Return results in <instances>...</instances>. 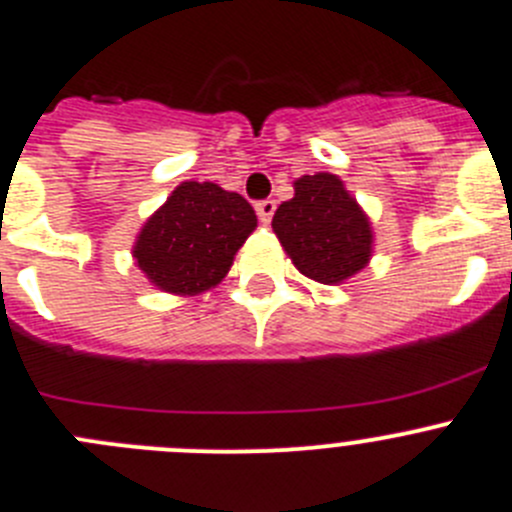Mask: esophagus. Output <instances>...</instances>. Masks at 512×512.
I'll return each instance as SVG.
<instances>
[{"instance_id": "esophagus-1", "label": "esophagus", "mask_w": 512, "mask_h": 512, "mask_svg": "<svg viewBox=\"0 0 512 512\" xmlns=\"http://www.w3.org/2000/svg\"><path fill=\"white\" fill-rule=\"evenodd\" d=\"M255 211H257V216H260L262 224H270V219H273V214H275V201L273 199L257 201Z\"/></svg>"}]
</instances>
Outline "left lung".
<instances>
[{
  "instance_id": "left-lung-1",
  "label": "left lung",
  "mask_w": 512,
  "mask_h": 512,
  "mask_svg": "<svg viewBox=\"0 0 512 512\" xmlns=\"http://www.w3.org/2000/svg\"><path fill=\"white\" fill-rule=\"evenodd\" d=\"M293 188V199L273 216L285 255L316 283L339 285L357 275L372 257V227L342 178L301 176Z\"/></svg>"
}]
</instances>
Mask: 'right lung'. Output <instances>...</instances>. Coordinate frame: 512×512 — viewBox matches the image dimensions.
I'll use <instances>...</instances> for the list:
<instances>
[{
    "label": "right lung",
    "mask_w": 512,
    "mask_h": 512,
    "mask_svg": "<svg viewBox=\"0 0 512 512\" xmlns=\"http://www.w3.org/2000/svg\"><path fill=\"white\" fill-rule=\"evenodd\" d=\"M255 227V209L239 193L186 181L142 224L132 257L160 290L196 296L222 283Z\"/></svg>",
    "instance_id": "1"
}]
</instances>
